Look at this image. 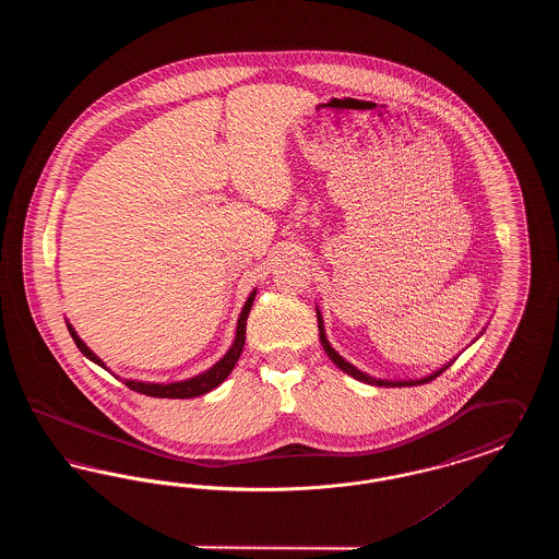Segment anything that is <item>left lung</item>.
Returning <instances> with one entry per match:
<instances>
[{
  "label": "left lung",
  "instance_id": "8db88e82",
  "mask_svg": "<svg viewBox=\"0 0 559 559\" xmlns=\"http://www.w3.org/2000/svg\"><path fill=\"white\" fill-rule=\"evenodd\" d=\"M317 319H319V337L320 344L324 347V352H326V356L342 369V371L347 372L349 377H354V379H358V381H362V383H369V385H379V388H411V385H421V383H427V381H431V379H436L438 374L442 371H447L449 367H451V362H447L444 367H440L438 371L429 372L426 377H421V379H377V377H371L369 372H362L360 369H356L354 365H349L344 356H340L333 346L329 344V340H326V333H324V320H322V314H320L319 308H317Z\"/></svg>",
  "mask_w": 559,
  "mask_h": 559
}]
</instances>
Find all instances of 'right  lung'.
<instances>
[{"label": "right lung", "mask_w": 559, "mask_h": 559, "mask_svg": "<svg viewBox=\"0 0 559 559\" xmlns=\"http://www.w3.org/2000/svg\"><path fill=\"white\" fill-rule=\"evenodd\" d=\"M253 299H255V289L247 297V301H245V306L240 310L239 322H237V335H235L233 346L213 365L212 369H207V371L201 372L197 377L185 379V381H174V383H148V381L126 379V385L133 390V392H140V394H146V396H153V399H197V396H203V394L212 392L213 388H217L233 372L237 360L240 358V352L245 347V326H247V317L251 312ZM67 329H69L75 346L80 347L81 354L85 358H90L92 362H96L98 367L107 369V365L90 347L83 344V340L78 335V331L73 329V324L67 322Z\"/></svg>", "instance_id": "1"}]
</instances>
